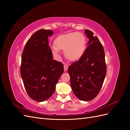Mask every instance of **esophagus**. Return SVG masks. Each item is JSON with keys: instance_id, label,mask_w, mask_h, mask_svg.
<instances>
[{"instance_id": "1", "label": "esophagus", "mask_w": 130, "mask_h": 130, "mask_svg": "<svg viewBox=\"0 0 130 130\" xmlns=\"http://www.w3.org/2000/svg\"><path fill=\"white\" fill-rule=\"evenodd\" d=\"M63 67H64V71H67V69H68V65L67 64H66V63H65V64H64Z\"/></svg>"}]
</instances>
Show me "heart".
<instances>
[{
	"instance_id": "1",
	"label": "heart",
	"mask_w": 130,
	"mask_h": 130,
	"mask_svg": "<svg viewBox=\"0 0 130 130\" xmlns=\"http://www.w3.org/2000/svg\"><path fill=\"white\" fill-rule=\"evenodd\" d=\"M55 45L51 46L53 53L59 56V50H64L66 57L75 61L82 55L86 48V40L80 33H70L60 35L55 41Z\"/></svg>"
}]
</instances>
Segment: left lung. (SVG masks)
<instances>
[{
	"mask_svg": "<svg viewBox=\"0 0 130 130\" xmlns=\"http://www.w3.org/2000/svg\"><path fill=\"white\" fill-rule=\"evenodd\" d=\"M88 46L79 60L68 69L71 89L79 100L89 101L100 92L106 74L103 47L91 30L85 29Z\"/></svg>",
	"mask_w": 130,
	"mask_h": 130,
	"instance_id": "obj_1",
	"label": "left lung"
}]
</instances>
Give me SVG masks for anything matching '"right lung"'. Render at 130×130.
<instances>
[{
  "label": "right lung",
  "mask_w": 130,
  "mask_h": 130,
  "mask_svg": "<svg viewBox=\"0 0 130 130\" xmlns=\"http://www.w3.org/2000/svg\"><path fill=\"white\" fill-rule=\"evenodd\" d=\"M50 29H40L27 41L21 56L20 74L29 97L37 102L48 99L55 90L56 84L63 74V64L53 60L48 46Z\"/></svg>",
  "instance_id": "1"
}]
</instances>
